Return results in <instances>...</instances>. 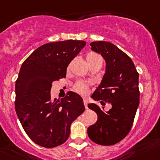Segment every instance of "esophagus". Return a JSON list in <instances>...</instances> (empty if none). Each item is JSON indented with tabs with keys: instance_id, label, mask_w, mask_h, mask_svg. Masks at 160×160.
<instances>
[{
	"instance_id": "1",
	"label": "esophagus",
	"mask_w": 160,
	"mask_h": 160,
	"mask_svg": "<svg viewBox=\"0 0 160 160\" xmlns=\"http://www.w3.org/2000/svg\"><path fill=\"white\" fill-rule=\"evenodd\" d=\"M83 103H84L85 108H86V109H87L88 108V100L87 99L84 98V99H83Z\"/></svg>"
}]
</instances>
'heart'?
Wrapping results in <instances>:
<instances>
[{
  "mask_svg": "<svg viewBox=\"0 0 160 160\" xmlns=\"http://www.w3.org/2000/svg\"><path fill=\"white\" fill-rule=\"evenodd\" d=\"M96 56H98V55H94V54H89V55H87V57H86V59H90V58H93V57H96ZM75 90H77L78 93H82V94H86V93H87L88 92V86L87 85H86L85 83L79 82L78 83L77 86H76Z\"/></svg>",
  "mask_w": 160,
  "mask_h": 160,
  "instance_id": "1",
  "label": "heart"
}]
</instances>
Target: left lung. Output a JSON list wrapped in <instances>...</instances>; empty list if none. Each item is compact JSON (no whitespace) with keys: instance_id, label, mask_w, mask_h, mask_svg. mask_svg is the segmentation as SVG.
<instances>
[{"instance_id":"8db88e82","label":"left lung","mask_w":160,"mask_h":160,"mask_svg":"<svg viewBox=\"0 0 160 160\" xmlns=\"http://www.w3.org/2000/svg\"><path fill=\"white\" fill-rule=\"evenodd\" d=\"M90 46L106 62L102 82L91 98L110 103L112 108L105 112L96 104L88 105L96 112L98 121L87 133L94 143L109 146L123 140L131 130L140 103L139 74L130 57L112 43L98 41Z\"/></svg>"}]
</instances>
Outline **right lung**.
Masks as SVG:
<instances>
[{
    "mask_svg": "<svg viewBox=\"0 0 160 160\" xmlns=\"http://www.w3.org/2000/svg\"><path fill=\"white\" fill-rule=\"evenodd\" d=\"M86 43L82 40L53 42L35 50L20 67L16 81L15 109L29 138L51 148L68 139L70 124L85 111L78 93L51 100L52 82L66 77L67 68Z\"/></svg>",
    "mask_w": 160,
    "mask_h": 160,
    "instance_id": "right-lung-1",
    "label": "right lung"
}]
</instances>
